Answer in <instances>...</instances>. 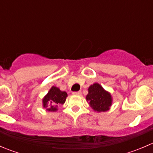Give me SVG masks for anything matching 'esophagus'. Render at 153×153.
<instances>
[{"label": "esophagus", "mask_w": 153, "mask_h": 153, "mask_svg": "<svg viewBox=\"0 0 153 153\" xmlns=\"http://www.w3.org/2000/svg\"><path fill=\"white\" fill-rule=\"evenodd\" d=\"M72 94H73V95H80L81 94V91H78V92H74Z\"/></svg>", "instance_id": "1"}]
</instances>
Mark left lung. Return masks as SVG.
Returning a JSON list of instances; mask_svg holds the SVG:
<instances>
[{
  "instance_id": "obj_1",
  "label": "left lung",
  "mask_w": 153,
  "mask_h": 153,
  "mask_svg": "<svg viewBox=\"0 0 153 153\" xmlns=\"http://www.w3.org/2000/svg\"><path fill=\"white\" fill-rule=\"evenodd\" d=\"M86 99L92 109L98 112L109 110L112 103L111 94L98 83L89 86Z\"/></svg>"
}]
</instances>
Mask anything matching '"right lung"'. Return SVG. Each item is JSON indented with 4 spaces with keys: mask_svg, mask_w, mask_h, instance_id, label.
<instances>
[{
    "mask_svg": "<svg viewBox=\"0 0 153 153\" xmlns=\"http://www.w3.org/2000/svg\"><path fill=\"white\" fill-rule=\"evenodd\" d=\"M67 97V92L60 90L56 86H52L43 98V107L49 112H55L58 110V106L65 103Z\"/></svg>",
    "mask_w": 153,
    "mask_h": 153,
    "instance_id": "1",
    "label": "right lung"
}]
</instances>
